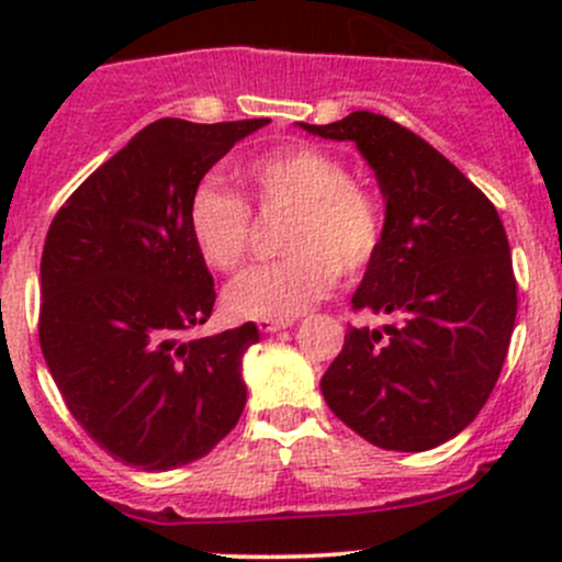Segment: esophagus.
I'll return each mask as SVG.
<instances>
[{"label":"esophagus","instance_id":"34e87169","mask_svg":"<svg viewBox=\"0 0 562 562\" xmlns=\"http://www.w3.org/2000/svg\"><path fill=\"white\" fill-rule=\"evenodd\" d=\"M291 326V321H258V328L263 334H274V331H282V328Z\"/></svg>","mask_w":562,"mask_h":562}]
</instances>
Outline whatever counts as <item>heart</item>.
<instances>
[{"label": "heart", "mask_w": 562, "mask_h": 562, "mask_svg": "<svg viewBox=\"0 0 562 562\" xmlns=\"http://www.w3.org/2000/svg\"><path fill=\"white\" fill-rule=\"evenodd\" d=\"M260 209H288L285 258L249 266L225 285V310L255 321H293L326 299L337 271L356 277L383 247V206L350 179L348 166L317 146H285L241 168ZM187 234L203 263L231 271L249 245V209L217 181H201L187 201Z\"/></svg>", "instance_id": "1"}]
</instances>
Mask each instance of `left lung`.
I'll return each mask as SVG.
<instances>
[{"label":"left lung","mask_w":562,"mask_h":562,"mask_svg":"<svg viewBox=\"0 0 562 562\" xmlns=\"http://www.w3.org/2000/svg\"><path fill=\"white\" fill-rule=\"evenodd\" d=\"M299 127L353 140L386 201L383 247L350 302L391 323L348 328L321 378L326 405L372 446L435 449L479 416L506 361L517 317L506 228L454 162L389 116Z\"/></svg>","instance_id":"1"}]
</instances>
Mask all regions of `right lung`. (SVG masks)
<instances>
[{"label":"right lung","instance_id":"right-lung-1","mask_svg":"<svg viewBox=\"0 0 562 562\" xmlns=\"http://www.w3.org/2000/svg\"><path fill=\"white\" fill-rule=\"evenodd\" d=\"M269 119H160L56 212L40 260V348L72 418L113 459L173 470L206 457L247 402L245 323L190 337L214 280L187 234V201L236 140Z\"/></svg>","mask_w":562,"mask_h":562}]
</instances>
